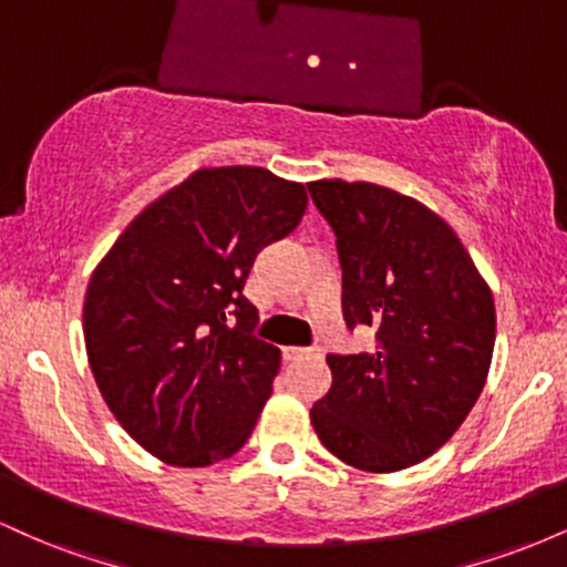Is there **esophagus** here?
Listing matches in <instances>:
<instances>
[{"instance_id": "esophagus-1", "label": "esophagus", "mask_w": 567, "mask_h": 567, "mask_svg": "<svg viewBox=\"0 0 567 567\" xmlns=\"http://www.w3.org/2000/svg\"><path fill=\"white\" fill-rule=\"evenodd\" d=\"M288 360H301V357H322V347H290L285 349Z\"/></svg>"}]
</instances>
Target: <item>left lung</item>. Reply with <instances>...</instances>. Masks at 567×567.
Instances as JSON below:
<instances>
[{
	"mask_svg": "<svg viewBox=\"0 0 567 567\" xmlns=\"http://www.w3.org/2000/svg\"><path fill=\"white\" fill-rule=\"evenodd\" d=\"M306 186L336 234L347 328H375L373 351L328 354L333 386L311 408V426L354 470H408L453 437L483 392L493 292L419 199L365 181Z\"/></svg>",
	"mask_w": 567,
	"mask_h": 567,
	"instance_id": "obj_1",
	"label": "left lung"
}]
</instances>
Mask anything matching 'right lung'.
<instances>
[{"mask_svg":"<svg viewBox=\"0 0 567 567\" xmlns=\"http://www.w3.org/2000/svg\"><path fill=\"white\" fill-rule=\"evenodd\" d=\"M306 188L264 167H210L146 207L97 264L84 347L122 429L173 466L245 445L279 370L243 296L252 261L301 224Z\"/></svg>","mask_w":567,"mask_h":567,"instance_id":"obj_1","label":"right lung"}]
</instances>
